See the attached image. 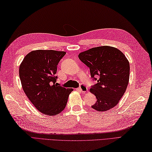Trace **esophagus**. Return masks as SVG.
I'll use <instances>...</instances> for the list:
<instances>
[{
	"label": "esophagus",
	"mask_w": 152,
	"mask_h": 152,
	"mask_svg": "<svg viewBox=\"0 0 152 152\" xmlns=\"http://www.w3.org/2000/svg\"><path fill=\"white\" fill-rule=\"evenodd\" d=\"M78 90H79V91H80L81 92H83V93L84 94V93H86V92L87 91L88 88H87L86 85H84V84H80V87L78 88Z\"/></svg>",
	"instance_id": "1"
}]
</instances>
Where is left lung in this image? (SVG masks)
Here are the masks:
<instances>
[{"mask_svg":"<svg viewBox=\"0 0 152 152\" xmlns=\"http://www.w3.org/2000/svg\"><path fill=\"white\" fill-rule=\"evenodd\" d=\"M79 58L90 68L91 78L97 81L90 89L97 99L91 108L104 112L115 106L129 82V64L125 55L115 48L104 46L80 53Z\"/></svg>","mask_w":152,"mask_h":152,"instance_id":"8db88e82","label":"left lung"}]
</instances>
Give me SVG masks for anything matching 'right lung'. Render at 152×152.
Segmentation results:
<instances>
[{
    "mask_svg": "<svg viewBox=\"0 0 152 152\" xmlns=\"http://www.w3.org/2000/svg\"><path fill=\"white\" fill-rule=\"evenodd\" d=\"M64 51L39 50L24 57L19 68V77L26 95L41 113L55 115L64 110L72 88L57 83V65Z\"/></svg>",
    "mask_w": 152,
    "mask_h": 152,
    "instance_id": "1",
    "label": "right lung"
}]
</instances>
